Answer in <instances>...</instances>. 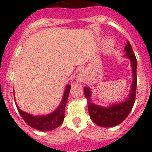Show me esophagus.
Segmentation results:
<instances>
[{
	"instance_id": "obj_1",
	"label": "esophagus",
	"mask_w": 152,
	"mask_h": 152,
	"mask_svg": "<svg viewBox=\"0 0 152 152\" xmlns=\"http://www.w3.org/2000/svg\"><path fill=\"white\" fill-rule=\"evenodd\" d=\"M76 80H77V83H82V82H83V80H84V78H83V76L80 75V76H77Z\"/></svg>"
}]
</instances>
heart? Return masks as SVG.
Instances as JSON below:
<instances>
[{"label": "heart", "instance_id": "b5f03b06", "mask_svg": "<svg viewBox=\"0 0 152 152\" xmlns=\"http://www.w3.org/2000/svg\"><path fill=\"white\" fill-rule=\"evenodd\" d=\"M113 46V41L111 39H109L106 42V46L107 48H112Z\"/></svg>", "mask_w": 152, "mask_h": 152}]
</instances>
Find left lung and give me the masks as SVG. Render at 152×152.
Listing matches in <instances>:
<instances>
[{
  "mask_svg": "<svg viewBox=\"0 0 152 152\" xmlns=\"http://www.w3.org/2000/svg\"><path fill=\"white\" fill-rule=\"evenodd\" d=\"M125 54L124 57L130 61L132 68V84L130 86L129 94L123 101L102 106L91 102V90L89 87H84V95L88 100L89 115L93 122L99 126L109 128L119 125L127 118L134 105L137 90V61L129 42L125 46Z\"/></svg>",
  "mask_w": 152,
  "mask_h": 152,
  "instance_id": "obj_1",
  "label": "left lung"
}]
</instances>
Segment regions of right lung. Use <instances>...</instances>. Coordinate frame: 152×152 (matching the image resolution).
I'll return each mask as SVG.
<instances>
[{
	"label": "right lung",
	"mask_w": 152,
	"mask_h": 152,
	"mask_svg": "<svg viewBox=\"0 0 152 152\" xmlns=\"http://www.w3.org/2000/svg\"><path fill=\"white\" fill-rule=\"evenodd\" d=\"M70 88H71V85L67 84L64 88V94H63L62 99L59 106H57V108L55 110L47 114L33 115V114L23 111L21 109L19 108L16 102H15V105L22 118L29 126L39 131H44V132L51 131L60 126L64 121V109H65V106L68 101Z\"/></svg>",
	"instance_id": "right-lung-1"
}]
</instances>
